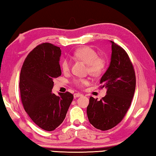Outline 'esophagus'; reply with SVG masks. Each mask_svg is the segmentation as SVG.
<instances>
[{
	"instance_id": "obj_1",
	"label": "esophagus",
	"mask_w": 156,
	"mask_h": 156,
	"mask_svg": "<svg viewBox=\"0 0 156 156\" xmlns=\"http://www.w3.org/2000/svg\"><path fill=\"white\" fill-rule=\"evenodd\" d=\"M82 94H80V93H75V94H74V98H77V97H82Z\"/></svg>"
}]
</instances>
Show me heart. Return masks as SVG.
Listing matches in <instances>:
<instances>
[{
    "mask_svg": "<svg viewBox=\"0 0 156 156\" xmlns=\"http://www.w3.org/2000/svg\"><path fill=\"white\" fill-rule=\"evenodd\" d=\"M74 57L82 60L88 65V72L94 76L101 74L105 68V61L98 57V54L94 50L89 47H83L74 52ZM70 61L67 59H63L61 63L62 69L64 72H67L70 69ZM87 81L84 79L75 80V84L78 86L85 84Z\"/></svg>",
    "mask_w": 156,
    "mask_h": 156,
    "instance_id": "1",
    "label": "heart"
}]
</instances>
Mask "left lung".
Returning a JSON list of instances; mask_svg holds the SVG:
<instances>
[{
	"label": "left lung",
	"instance_id": "1",
	"mask_svg": "<svg viewBox=\"0 0 156 156\" xmlns=\"http://www.w3.org/2000/svg\"><path fill=\"white\" fill-rule=\"evenodd\" d=\"M112 56L108 69L101 76V88L106 95L100 99L89 98L87 114L89 122L96 129L106 131L122 120L133 99L136 76L129 55L122 48L110 41Z\"/></svg>",
	"mask_w": 156,
	"mask_h": 156
}]
</instances>
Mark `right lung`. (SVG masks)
<instances>
[{"label": "right lung", "instance_id": "right-lung-1", "mask_svg": "<svg viewBox=\"0 0 156 156\" xmlns=\"http://www.w3.org/2000/svg\"><path fill=\"white\" fill-rule=\"evenodd\" d=\"M61 50L50 43L34 48L23 63L20 75V97L27 114L41 129L52 131L59 126L73 100L69 92H52L54 78L62 74Z\"/></svg>", "mask_w": 156, "mask_h": 156}]
</instances>
